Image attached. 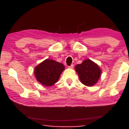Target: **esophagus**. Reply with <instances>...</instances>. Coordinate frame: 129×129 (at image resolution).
Wrapping results in <instances>:
<instances>
[{"instance_id": "34e87169", "label": "esophagus", "mask_w": 129, "mask_h": 129, "mask_svg": "<svg viewBox=\"0 0 129 129\" xmlns=\"http://www.w3.org/2000/svg\"><path fill=\"white\" fill-rule=\"evenodd\" d=\"M73 67H74V65H71V66L68 67V68H70V69H73Z\"/></svg>"}]
</instances>
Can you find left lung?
Wrapping results in <instances>:
<instances>
[{
	"instance_id": "left-lung-1",
	"label": "left lung",
	"mask_w": 129,
	"mask_h": 129,
	"mask_svg": "<svg viewBox=\"0 0 129 129\" xmlns=\"http://www.w3.org/2000/svg\"><path fill=\"white\" fill-rule=\"evenodd\" d=\"M81 82L87 86L94 85L101 77L102 71L96 63L90 59H86L81 64L75 67Z\"/></svg>"
}]
</instances>
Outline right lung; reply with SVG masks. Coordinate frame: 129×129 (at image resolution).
Instances as JSON below:
<instances>
[{
	"label": "right lung",
	"mask_w": 129,
	"mask_h": 129,
	"mask_svg": "<svg viewBox=\"0 0 129 129\" xmlns=\"http://www.w3.org/2000/svg\"><path fill=\"white\" fill-rule=\"evenodd\" d=\"M64 69V65L61 63L47 58L35 68L34 75L40 84L51 86L58 81Z\"/></svg>",
	"instance_id": "1"
}]
</instances>
